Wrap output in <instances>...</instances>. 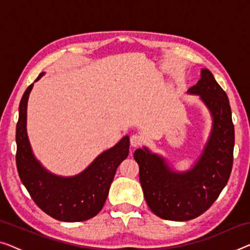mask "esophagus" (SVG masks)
<instances>
[{
	"label": "esophagus",
	"mask_w": 250,
	"mask_h": 250,
	"mask_svg": "<svg viewBox=\"0 0 250 250\" xmlns=\"http://www.w3.org/2000/svg\"><path fill=\"white\" fill-rule=\"evenodd\" d=\"M141 143H143V138L139 135H132L130 137V145H131L132 147H138L140 146Z\"/></svg>",
	"instance_id": "1"
}]
</instances>
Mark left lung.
I'll use <instances>...</instances> for the list:
<instances>
[{"instance_id": "left-lung-1", "label": "left lung", "mask_w": 250, "mask_h": 250, "mask_svg": "<svg viewBox=\"0 0 250 250\" xmlns=\"http://www.w3.org/2000/svg\"><path fill=\"white\" fill-rule=\"evenodd\" d=\"M188 93L199 95L212 118L210 136L192 168L174 170L165 158L147 147L133 154L145 200L165 220L188 221L204 213L228 183L232 168L234 128L226 92L210 70L202 68L200 81Z\"/></svg>"}]
</instances>
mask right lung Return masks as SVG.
I'll use <instances>...</instances> for the list:
<instances>
[{"mask_svg":"<svg viewBox=\"0 0 250 250\" xmlns=\"http://www.w3.org/2000/svg\"><path fill=\"white\" fill-rule=\"evenodd\" d=\"M40 73L37 81L43 76ZM33 84L25 89L19 105L17 124V168L32 200L51 218L80 222L95 217L105 203L118 166L128 157L130 140L125 136L100 154L75 176H58L44 168L35 157L27 132V106Z\"/></svg>","mask_w":250,"mask_h":250,"instance_id":"obj_1","label":"right lung"}]
</instances>
